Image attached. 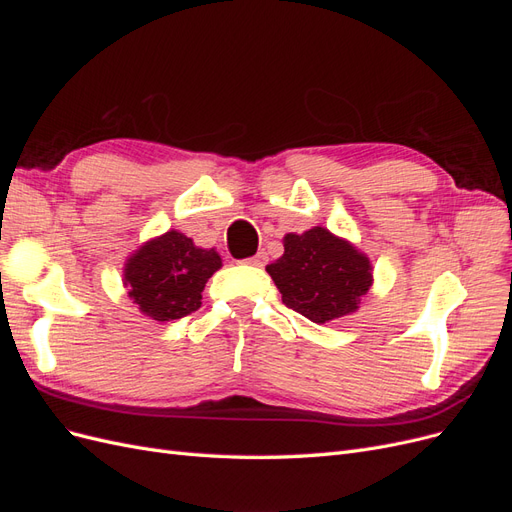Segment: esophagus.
<instances>
[{"mask_svg": "<svg viewBox=\"0 0 512 512\" xmlns=\"http://www.w3.org/2000/svg\"><path fill=\"white\" fill-rule=\"evenodd\" d=\"M267 260H269V256H267V252H258V254H254L252 258H245L243 262L245 265H252V267H265L267 265Z\"/></svg>", "mask_w": 512, "mask_h": 512, "instance_id": "34e87169", "label": "esophagus"}]
</instances>
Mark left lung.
I'll return each mask as SVG.
<instances>
[{"instance_id":"left-lung-1","label":"left lung","mask_w":512,"mask_h":512,"mask_svg":"<svg viewBox=\"0 0 512 512\" xmlns=\"http://www.w3.org/2000/svg\"><path fill=\"white\" fill-rule=\"evenodd\" d=\"M286 307L324 324L359 307L371 286L369 260L327 228L284 237V256L267 267Z\"/></svg>"}]
</instances>
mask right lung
<instances>
[{"instance_id": "obj_1", "label": "right lung", "mask_w": 512, "mask_h": 512, "mask_svg": "<svg viewBox=\"0 0 512 512\" xmlns=\"http://www.w3.org/2000/svg\"><path fill=\"white\" fill-rule=\"evenodd\" d=\"M222 267L215 250H200L183 232L143 245L126 265V286L141 312L153 320H177L200 307L209 277Z\"/></svg>"}]
</instances>
